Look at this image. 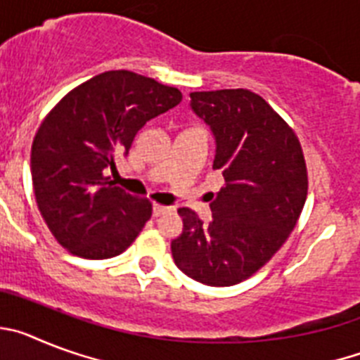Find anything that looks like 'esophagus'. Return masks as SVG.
<instances>
[{
  "instance_id": "1",
  "label": "esophagus",
  "mask_w": 360,
  "mask_h": 360,
  "mask_svg": "<svg viewBox=\"0 0 360 360\" xmlns=\"http://www.w3.org/2000/svg\"><path fill=\"white\" fill-rule=\"evenodd\" d=\"M169 211V207H165V205H160V203H155L153 205V216H160L164 214V212Z\"/></svg>"
}]
</instances>
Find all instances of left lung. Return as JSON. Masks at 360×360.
Here are the masks:
<instances>
[{"label": "left lung", "mask_w": 360, "mask_h": 360, "mask_svg": "<svg viewBox=\"0 0 360 360\" xmlns=\"http://www.w3.org/2000/svg\"><path fill=\"white\" fill-rule=\"evenodd\" d=\"M191 108L214 135L212 169L225 186L209 224L178 209L184 229L171 252L191 279L231 287L256 274L290 236L307 202V162L294 129L257 94L193 91Z\"/></svg>", "instance_id": "obj_1"}]
</instances>
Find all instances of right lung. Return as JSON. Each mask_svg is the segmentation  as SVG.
Returning <instances> with one entry per match:
<instances>
[{"instance_id":"obj_1","label":"right lung","mask_w":360,"mask_h":360,"mask_svg":"<svg viewBox=\"0 0 360 360\" xmlns=\"http://www.w3.org/2000/svg\"><path fill=\"white\" fill-rule=\"evenodd\" d=\"M182 101L180 90L128 70L98 73L66 94L32 142L37 209L68 252L86 259L119 256L151 218V202L106 176L128 155L148 120Z\"/></svg>"}]
</instances>
